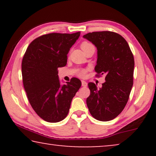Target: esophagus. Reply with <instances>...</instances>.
<instances>
[{
  "instance_id": "esophagus-1",
  "label": "esophagus",
  "mask_w": 156,
  "mask_h": 156,
  "mask_svg": "<svg viewBox=\"0 0 156 156\" xmlns=\"http://www.w3.org/2000/svg\"><path fill=\"white\" fill-rule=\"evenodd\" d=\"M82 87H87V83L85 82L84 80H82Z\"/></svg>"
}]
</instances>
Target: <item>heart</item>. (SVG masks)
I'll return each instance as SVG.
<instances>
[{
	"instance_id": "heart-1",
	"label": "heart",
	"mask_w": 156,
	"mask_h": 156,
	"mask_svg": "<svg viewBox=\"0 0 156 156\" xmlns=\"http://www.w3.org/2000/svg\"><path fill=\"white\" fill-rule=\"evenodd\" d=\"M89 44H89V43H88V42H82V44H81V48H82L83 47L87 46V45H89ZM85 73H86V70L83 69V70H82V71L80 72V76H84V74H85Z\"/></svg>"
}]
</instances>
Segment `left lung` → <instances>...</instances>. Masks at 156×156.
Instances as JSON below:
<instances>
[{"instance_id":"8db88e82","label":"left lung","mask_w":156,"mask_h":156,"mask_svg":"<svg viewBox=\"0 0 156 156\" xmlns=\"http://www.w3.org/2000/svg\"><path fill=\"white\" fill-rule=\"evenodd\" d=\"M83 37L97 49V75L106 74L101 88L93 82L88 84L87 106L97 120L111 121L121 114L129 100L133 84V55L126 40L114 32H93Z\"/></svg>"}]
</instances>
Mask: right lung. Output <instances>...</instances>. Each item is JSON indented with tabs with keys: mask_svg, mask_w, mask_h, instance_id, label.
Returning a JSON list of instances; mask_svg holds the SVG:
<instances>
[{
	"mask_svg": "<svg viewBox=\"0 0 156 156\" xmlns=\"http://www.w3.org/2000/svg\"><path fill=\"white\" fill-rule=\"evenodd\" d=\"M80 35V32L42 35L29 44L23 56V82L27 99L36 114L48 122H59L67 116L82 85L77 78L61 85L57 69L67 65L68 52Z\"/></svg>",
	"mask_w": 156,
	"mask_h": 156,
	"instance_id": "right-lung-1",
	"label": "right lung"
}]
</instances>
